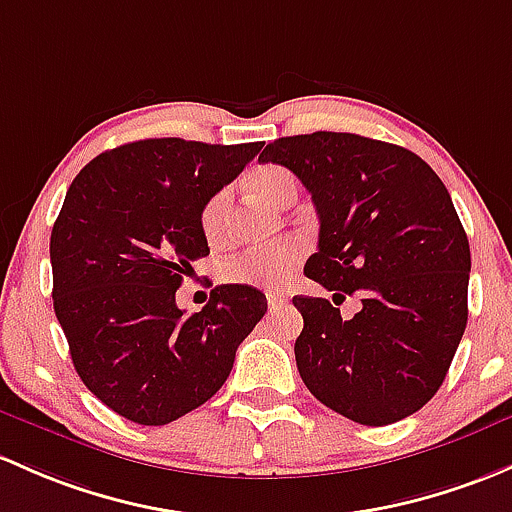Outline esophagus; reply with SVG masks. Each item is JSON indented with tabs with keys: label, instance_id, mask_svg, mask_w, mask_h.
<instances>
[{
	"label": "esophagus",
	"instance_id": "34e87169",
	"mask_svg": "<svg viewBox=\"0 0 512 512\" xmlns=\"http://www.w3.org/2000/svg\"><path fill=\"white\" fill-rule=\"evenodd\" d=\"M284 304H287V299H284V294H267V306H270V311L282 309Z\"/></svg>",
	"mask_w": 512,
	"mask_h": 512
}]
</instances>
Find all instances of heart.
I'll use <instances>...</instances> for the list:
<instances>
[{"label":"heart","instance_id":"heart-1","mask_svg":"<svg viewBox=\"0 0 512 512\" xmlns=\"http://www.w3.org/2000/svg\"><path fill=\"white\" fill-rule=\"evenodd\" d=\"M250 186L257 196L274 208H287L297 201L299 184L292 171L282 166H262L250 176ZM230 208V188L215 191L201 208V230L208 240H220L225 233V218ZM304 255L299 242H282V245L247 250L242 255L225 262L223 277L230 284L245 287L274 289L292 277Z\"/></svg>","mask_w":512,"mask_h":512}]
</instances>
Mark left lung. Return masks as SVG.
<instances>
[{"label": "left lung", "instance_id": "obj_1", "mask_svg": "<svg viewBox=\"0 0 512 512\" xmlns=\"http://www.w3.org/2000/svg\"><path fill=\"white\" fill-rule=\"evenodd\" d=\"M260 159L311 193L321 225L306 277L333 297H363L351 321L328 299H292L304 316L294 343L304 385L365 427L422 410L469 319V238L446 186L410 149L351 132L274 139Z\"/></svg>", "mask_w": 512, "mask_h": 512}]
</instances>
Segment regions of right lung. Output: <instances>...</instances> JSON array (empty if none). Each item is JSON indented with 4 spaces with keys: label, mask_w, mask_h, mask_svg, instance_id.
<instances>
[{
    "label": "right lung",
    "mask_w": 512,
    "mask_h": 512,
    "mask_svg": "<svg viewBox=\"0 0 512 512\" xmlns=\"http://www.w3.org/2000/svg\"><path fill=\"white\" fill-rule=\"evenodd\" d=\"M262 142L139 139L83 166L51 233L53 309L75 373L112 412L159 427L208 402L267 299L220 284L196 314L176 289L206 257L201 208Z\"/></svg>",
    "instance_id": "add662e5"
}]
</instances>
